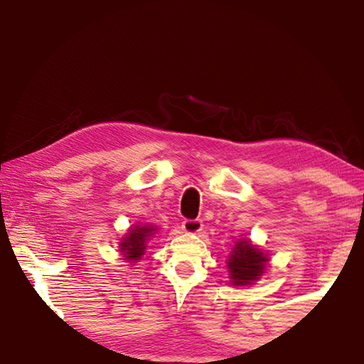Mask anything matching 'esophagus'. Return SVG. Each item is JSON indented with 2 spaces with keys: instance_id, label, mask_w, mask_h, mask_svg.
Here are the masks:
<instances>
[{
  "instance_id": "34e87169",
  "label": "esophagus",
  "mask_w": 364,
  "mask_h": 364,
  "mask_svg": "<svg viewBox=\"0 0 364 364\" xmlns=\"http://www.w3.org/2000/svg\"><path fill=\"white\" fill-rule=\"evenodd\" d=\"M202 226H204V225H202L200 220H184L183 225H181L183 230L189 232V234L199 232L202 230Z\"/></svg>"
}]
</instances>
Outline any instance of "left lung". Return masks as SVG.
Here are the masks:
<instances>
[{"instance_id": "obj_1", "label": "left lung", "mask_w": 364, "mask_h": 364, "mask_svg": "<svg viewBox=\"0 0 364 364\" xmlns=\"http://www.w3.org/2000/svg\"><path fill=\"white\" fill-rule=\"evenodd\" d=\"M267 254L252 244L247 239H241L234 244L232 252L228 260L232 286H247L257 281L267 268Z\"/></svg>"}]
</instances>
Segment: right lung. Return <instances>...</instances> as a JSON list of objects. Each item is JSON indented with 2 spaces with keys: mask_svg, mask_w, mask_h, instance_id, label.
I'll list each match as a JSON object with an SVG mask.
<instances>
[{
  "mask_svg": "<svg viewBox=\"0 0 364 364\" xmlns=\"http://www.w3.org/2000/svg\"><path fill=\"white\" fill-rule=\"evenodd\" d=\"M156 228L151 225H136L128 230V234L123 237V241L120 242V252L122 255L125 257L123 260H128L134 263L139 260L141 257L144 255L146 247H147V241L152 237Z\"/></svg>",
  "mask_w": 364,
  "mask_h": 364,
  "instance_id": "obj_1",
  "label": "right lung"
}]
</instances>
